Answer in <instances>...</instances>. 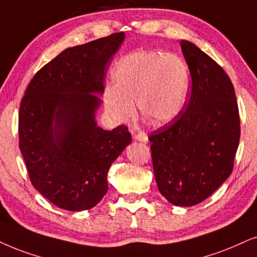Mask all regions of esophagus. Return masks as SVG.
Returning a JSON list of instances; mask_svg holds the SVG:
<instances>
[{
	"instance_id": "1",
	"label": "esophagus",
	"mask_w": 257,
	"mask_h": 257,
	"mask_svg": "<svg viewBox=\"0 0 257 257\" xmlns=\"http://www.w3.org/2000/svg\"><path fill=\"white\" fill-rule=\"evenodd\" d=\"M134 139L136 140V141H140V142H145V144H147L148 142V136L146 133H142L140 132L138 133V134L134 135Z\"/></svg>"
}]
</instances>
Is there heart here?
<instances>
[{"label": "heart", "instance_id": "obj_1", "mask_svg": "<svg viewBox=\"0 0 257 257\" xmlns=\"http://www.w3.org/2000/svg\"><path fill=\"white\" fill-rule=\"evenodd\" d=\"M191 74L183 58L161 51H135L121 58L112 70V85L105 87V109L117 121L134 112L152 125L170 123L183 111Z\"/></svg>", "mask_w": 257, "mask_h": 257}]
</instances>
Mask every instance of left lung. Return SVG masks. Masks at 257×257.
Listing matches in <instances>:
<instances>
[{
    "label": "left lung",
    "mask_w": 257,
    "mask_h": 257,
    "mask_svg": "<svg viewBox=\"0 0 257 257\" xmlns=\"http://www.w3.org/2000/svg\"><path fill=\"white\" fill-rule=\"evenodd\" d=\"M192 85L173 121L148 140L160 193L177 206L210 197L229 178L239 142V112L228 74L192 42L181 40Z\"/></svg>",
    "instance_id": "obj_1"
}]
</instances>
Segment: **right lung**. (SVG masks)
<instances>
[{"mask_svg":"<svg viewBox=\"0 0 257 257\" xmlns=\"http://www.w3.org/2000/svg\"><path fill=\"white\" fill-rule=\"evenodd\" d=\"M124 40L113 33L66 48L28 84L19 113V147L31 183L64 210L96 206L108 191L111 164L131 144L125 125H97L105 67Z\"/></svg>","mask_w":257,"mask_h":257,"instance_id":"right-lung-1","label":"right lung"}]
</instances>
